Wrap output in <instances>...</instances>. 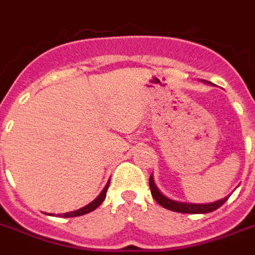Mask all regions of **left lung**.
Here are the masks:
<instances>
[{"mask_svg":"<svg viewBox=\"0 0 255 255\" xmlns=\"http://www.w3.org/2000/svg\"><path fill=\"white\" fill-rule=\"evenodd\" d=\"M203 83L213 84L208 82V80H202ZM150 184V191H151V195L154 198L157 202L160 203L162 208L169 209L172 212H179V213H190V214H205L210 213L216 209H219L221 205H224L227 202L228 197L223 198V199H219V201H214V202L210 203H188V202H180V201H175V199H171V198L165 197L162 192L158 190L157 184L154 182V177L153 175H150L149 179Z\"/></svg>","mask_w":255,"mask_h":255,"instance_id":"left-lung-1","label":"left lung"}]
</instances>
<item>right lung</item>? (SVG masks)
I'll use <instances>...</instances> for the list:
<instances>
[{"mask_svg":"<svg viewBox=\"0 0 255 255\" xmlns=\"http://www.w3.org/2000/svg\"><path fill=\"white\" fill-rule=\"evenodd\" d=\"M109 183H111V180L106 183V186L104 187V190L100 192V195L95 198L93 202H90L89 205H86V206L78 209V210H73V212H69V213H64V217H78V216H83V214H87L90 213V212L95 210V209L100 206L101 203L104 202V199H105L106 197V191H108V187H109Z\"/></svg>","mask_w":255,"mask_h":255,"instance_id":"obj_1","label":"right lung"}]
</instances>
